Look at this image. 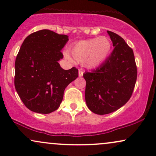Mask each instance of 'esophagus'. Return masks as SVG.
I'll list each match as a JSON object with an SVG mask.
<instances>
[{"label": "esophagus", "instance_id": "esophagus-1", "mask_svg": "<svg viewBox=\"0 0 156 156\" xmlns=\"http://www.w3.org/2000/svg\"><path fill=\"white\" fill-rule=\"evenodd\" d=\"M83 73H84L83 69H80L79 70H78V76H79L80 77L83 76Z\"/></svg>", "mask_w": 156, "mask_h": 156}]
</instances>
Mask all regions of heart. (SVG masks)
<instances>
[{
    "instance_id": "1",
    "label": "heart",
    "mask_w": 156,
    "mask_h": 156,
    "mask_svg": "<svg viewBox=\"0 0 156 156\" xmlns=\"http://www.w3.org/2000/svg\"><path fill=\"white\" fill-rule=\"evenodd\" d=\"M111 49L110 40L107 37H101L79 41L71 46L69 52L77 62L83 63L87 67L94 68L106 59ZM65 55L68 59L72 60L68 53Z\"/></svg>"
}]
</instances>
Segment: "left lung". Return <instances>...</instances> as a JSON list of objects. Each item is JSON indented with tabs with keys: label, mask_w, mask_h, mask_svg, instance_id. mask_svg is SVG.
I'll list each match as a JSON object with an SVG mask.
<instances>
[{
	"label": "left lung",
	"mask_w": 156,
	"mask_h": 156,
	"mask_svg": "<svg viewBox=\"0 0 156 156\" xmlns=\"http://www.w3.org/2000/svg\"><path fill=\"white\" fill-rule=\"evenodd\" d=\"M107 32L114 47L112 53L100 67L83 75L86 103L89 110L100 115L115 112L129 101L137 78L132 48L120 36Z\"/></svg>",
	"instance_id": "1"
}]
</instances>
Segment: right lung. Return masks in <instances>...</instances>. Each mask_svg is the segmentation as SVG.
<instances>
[{
    "mask_svg": "<svg viewBox=\"0 0 156 156\" xmlns=\"http://www.w3.org/2000/svg\"><path fill=\"white\" fill-rule=\"evenodd\" d=\"M67 35L48 29L32 33L25 39L15 60V87L29 110L50 114L58 108L66 87L78 76L76 67L65 70L58 61Z\"/></svg>",
    "mask_w": 156,
    "mask_h": 156,
    "instance_id": "add662e5",
    "label": "right lung"
}]
</instances>
